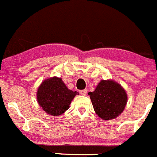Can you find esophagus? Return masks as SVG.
Segmentation results:
<instances>
[{
  "label": "esophagus",
  "mask_w": 157,
  "mask_h": 157,
  "mask_svg": "<svg viewBox=\"0 0 157 157\" xmlns=\"http://www.w3.org/2000/svg\"><path fill=\"white\" fill-rule=\"evenodd\" d=\"M80 93H81V94H82V95H86V94H87V89L82 90V91H80Z\"/></svg>",
  "instance_id": "1"
}]
</instances>
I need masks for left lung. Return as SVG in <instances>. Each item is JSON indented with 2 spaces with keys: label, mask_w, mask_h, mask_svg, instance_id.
Listing matches in <instances>:
<instances>
[{
  "label": "left lung",
  "mask_w": 157,
  "mask_h": 157,
  "mask_svg": "<svg viewBox=\"0 0 157 157\" xmlns=\"http://www.w3.org/2000/svg\"><path fill=\"white\" fill-rule=\"evenodd\" d=\"M88 95L94 111L103 120L116 118L124 110L128 101L123 87L112 80H101Z\"/></svg>",
  "instance_id": "obj_1"
}]
</instances>
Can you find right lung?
Returning a JSON list of instances; mask_svg holds the SVG:
<instances>
[{"instance_id": "add662e5", "label": "right lung", "mask_w": 157, "mask_h": 157, "mask_svg": "<svg viewBox=\"0 0 157 157\" xmlns=\"http://www.w3.org/2000/svg\"><path fill=\"white\" fill-rule=\"evenodd\" d=\"M78 91L69 90L62 78L52 77L42 82L36 98L43 111L52 116H59L69 108L71 101Z\"/></svg>"}]
</instances>
